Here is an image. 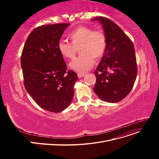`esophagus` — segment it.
<instances>
[{
	"label": "esophagus",
	"instance_id": "esophagus-1",
	"mask_svg": "<svg viewBox=\"0 0 159 159\" xmlns=\"http://www.w3.org/2000/svg\"><path fill=\"white\" fill-rule=\"evenodd\" d=\"M84 75H85L84 73H77V76L79 79L82 78L83 77H84Z\"/></svg>",
	"mask_w": 159,
	"mask_h": 159
}]
</instances>
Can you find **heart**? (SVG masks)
<instances>
[{
	"label": "heart",
	"instance_id": "heart-1",
	"mask_svg": "<svg viewBox=\"0 0 159 159\" xmlns=\"http://www.w3.org/2000/svg\"><path fill=\"white\" fill-rule=\"evenodd\" d=\"M71 43L60 40L57 44L59 53L64 58L72 59L79 50L81 55L70 63V68L79 73H84L93 68L95 58L103 56L106 48V37L101 31H94L86 26H79L68 34Z\"/></svg>",
	"mask_w": 159,
	"mask_h": 159
}]
</instances>
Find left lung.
I'll use <instances>...</instances> for the list:
<instances>
[{
	"label": "left lung",
	"instance_id": "8db88e82",
	"mask_svg": "<svg viewBox=\"0 0 159 159\" xmlns=\"http://www.w3.org/2000/svg\"><path fill=\"white\" fill-rule=\"evenodd\" d=\"M102 24L106 48L94 72L93 91L102 101L115 103L126 97L132 89L137 75L134 46L122 29L102 16L91 19Z\"/></svg>",
	"mask_w": 159,
	"mask_h": 159
}]
</instances>
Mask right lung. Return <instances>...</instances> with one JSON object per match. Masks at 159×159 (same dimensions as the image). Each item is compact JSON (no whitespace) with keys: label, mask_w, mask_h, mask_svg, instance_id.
Instances as JSON below:
<instances>
[{"label":"right lung","mask_w":159,"mask_h":159,"mask_svg":"<svg viewBox=\"0 0 159 159\" xmlns=\"http://www.w3.org/2000/svg\"><path fill=\"white\" fill-rule=\"evenodd\" d=\"M70 24L40 26L32 31L21 55L24 84L27 92L40 107L53 112L68 107L74 95L77 73L67 71L57 44Z\"/></svg>","instance_id":"right-lung-1"}]
</instances>
